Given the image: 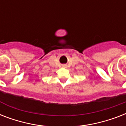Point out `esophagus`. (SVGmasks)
I'll list each match as a JSON object with an SVG mask.
<instances>
[{
  "instance_id": "esophagus-1",
  "label": "esophagus",
  "mask_w": 126,
  "mask_h": 126,
  "mask_svg": "<svg viewBox=\"0 0 126 126\" xmlns=\"http://www.w3.org/2000/svg\"><path fill=\"white\" fill-rule=\"evenodd\" d=\"M63 67H65V65H63Z\"/></svg>"
}]
</instances>
